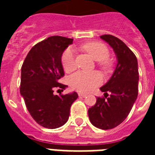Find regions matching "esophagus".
Here are the masks:
<instances>
[{
    "label": "esophagus",
    "mask_w": 155,
    "mask_h": 155,
    "mask_svg": "<svg viewBox=\"0 0 155 155\" xmlns=\"http://www.w3.org/2000/svg\"><path fill=\"white\" fill-rule=\"evenodd\" d=\"M78 95H79V97H86V94H84V93H81V92H79V93H78Z\"/></svg>",
    "instance_id": "esophagus-1"
}]
</instances>
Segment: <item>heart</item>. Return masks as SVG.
Returning a JSON list of instances; mask_svg holds the SVG:
<instances>
[{
    "label": "heart",
    "mask_w": 155,
    "mask_h": 155,
    "mask_svg": "<svg viewBox=\"0 0 155 155\" xmlns=\"http://www.w3.org/2000/svg\"><path fill=\"white\" fill-rule=\"evenodd\" d=\"M82 48L87 52L95 60L97 61L100 68L108 70L110 68L108 60L109 51L105 45L100 42H89L83 45ZM62 66L66 72H71L75 69L76 63L75 59V52L71 48L65 50L62 55ZM103 82V77L98 71L84 72L77 71L71 75L68 83L72 89L80 92L92 91L95 87L101 85Z\"/></svg>",
    "instance_id": "heart-1"
}]
</instances>
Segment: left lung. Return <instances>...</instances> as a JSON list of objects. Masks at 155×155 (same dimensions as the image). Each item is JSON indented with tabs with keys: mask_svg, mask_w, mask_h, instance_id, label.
Listing matches in <instances>:
<instances>
[{
	"mask_svg": "<svg viewBox=\"0 0 155 155\" xmlns=\"http://www.w3.org/2000/svg\"><path fill=\"white\" fill-rule=\"evenodd\" d=\"M101 38L113 48L117 63L110 80L100 88L104 97H97V103L88 109V117L97 128L110 130L125 120L137 99L138 67L134 52L121 40L110 35H101Z\"/></svg>",
	"mask_w": 155,
	"mask_h": 155,
	"instance_id": "1",
	"label": "left lung"
}]
</instances>
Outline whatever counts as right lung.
<instances>
[{"label":"right lung","mask_w":155,"mask_h":155,"mask_svg":"<svg viewBox=\"0 0 155 155\" xmlns=\"http://www.w3.org/2000/svg\"><path fill=\"white\" fill-rule=\"evenodd\" d=\"M72 38L52 36L31 48L21 66L20 92L34 120L43 127L56 129L68 120L70 108L78 98L75 92L54 95V90L68 87L59 83L63 77L62 54Z\"/></svg>","instance_id":"obj_1"}]
</instances>
